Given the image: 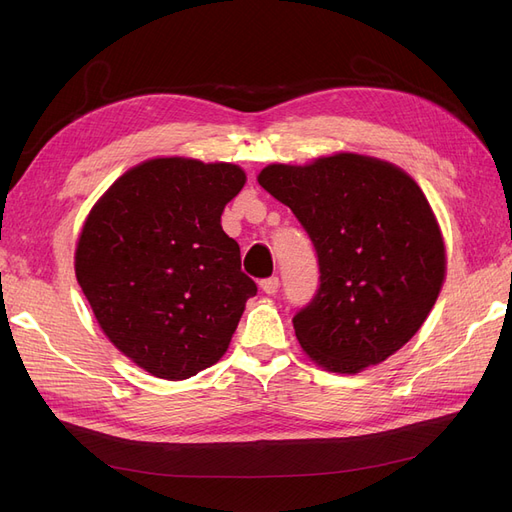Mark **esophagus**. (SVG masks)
I'll return each mask as SVG.
<instances>
[{"mask_svg":"<svg viewBox=\"0 0 512 512\" xmlns=\"http://www.w3.org/2000/svg\"><path fill=\"white\" fill-rule=\"evenodd\" d=\"M260 288H262V292L275 294L277 288H280V277H267V280L260 282Z\"/></svg>","mask_w":512,"mask_h":512,"instance_id":"esophagus-1","label":"esophagus"}]
</instances>
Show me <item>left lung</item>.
Segmentation results:
<instances>
[{
    "label": "left lung",
    "mask_w": 512,
    "mask_h": 512,
    "mask_svg": "<svg viewBox=\"0 0 512 512\" xmlns=\"http://www.w3.org/2000/svg\"><path fill=\"white\" fill-rule=\"evenodd\" d=\"M258 183L314 243L320 286L292 318L312 361L356 374L389 359L427 320L446 271L442 232L404 170L356 153L271 164Z\"/></svg>",
    "instance_id": "left-lung-1"
}]
</instances>
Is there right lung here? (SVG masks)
I'll return each mask as SVG.
<instances>
[{
    "label": "right lung",
    "instance_id": "1",
    "mask_svg": "<svg viewBox=\"0 0 512 512\" xmlns=\"http://www.w3.org/2000/svg\"><path fill=\"white\" fill-rule=\"evenodd\" d=\"M243 183L235 164L156 158L87 215L76 280L106 337L151 376L185 380L218 363L258 290L220 224Z\"/></svg>",
    "mask_w": 512,
    "mask_h": 512
}]
</instances>
